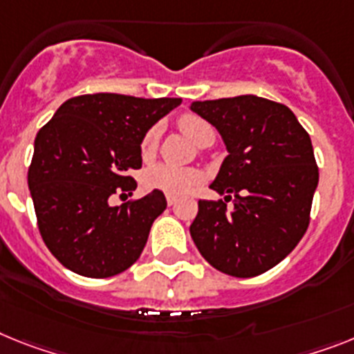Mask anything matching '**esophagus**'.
<instances>
[{
	"label": "esophagus",
	"mask_w": 354,
	"mask_h": 354,
	"mask_svg": "<svg viewBox=\"0 0 354 354\" xmlns=\"http://www.w3.org/2000/svg\"><path fill=\"white\" fill-rule=\"evenodd\" d=\"M176 203V196H167V205L172 207V205Z\"/></svg>",
	"instance_id": "obj_1"
}]
</instances>
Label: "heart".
<instances>
[{
    "label": "heart",
    "instance_id": "heart-1",
    "mask_svg": "<svg viewBox=\"0 0 354 354\" xmlns=\"http://www.w3.org/2000/svg\"><path fill=\"white\" fill-rule=\"evenodd\" d=\"M180 129L185 133L192 142L198 145L205 140H214V129L209 122L203 120L198 115H183L180 118ZM160 129L156 126L149 127L145 131L144 138L140 142V153L145 160L151 158L158 145ZM200 171L194 167H180V165H171V163H156L151 165L142 174V182L147 189L153 191H162L165 194L180 196L192 191L198 182H200Z\"/></svg>",
    "mask_w": 354,
    "mask_h": 354
}]
</instances>
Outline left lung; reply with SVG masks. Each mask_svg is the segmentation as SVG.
Returning <instances> with one entry per match:
<instances>
[{
  "mask_svg": "<svg viewBox=\"0 0 354 354\" xmlns=\"http://www.w3.org/2000/svg\"><path fill=\"white\" fill-rule=\"evenodd\" d=\"M227 145L210 189L232 199L198 201L191 236L205 261L232 277L268 272L299 245L319 183L310 135L284 104L241 95L192 102Z\"/></svg>",
  "mask_w": 354,
  "mask_h": 354,
  "instance_id": "obj_1",
  "label": "left lung"
}]
</instances>
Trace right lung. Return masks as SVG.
<instances>
[{
	"instance_id": "right-lung-1",
	"label": "right lung",
	"mask_w": 354,
	"mask_h": 354,
	"mask_svg": "<svg viewBox=\"0 0 354 354\" xmlns=\"http://www.w3.org/2000/svg\"><path fill=\"white\" fill-rule=\"evenodd\" d=\"M182 99L93 93L66 100L35 136L28 189L37 228L53 257L91 279L136 263L151 225L165 210L162 191L111 207L131 194L142 167L140 142ZM127 198V196H126Z\"/></svg>"
}]
</instances>
